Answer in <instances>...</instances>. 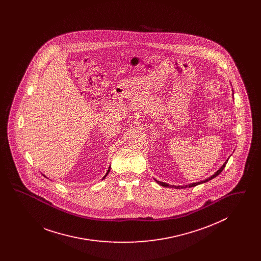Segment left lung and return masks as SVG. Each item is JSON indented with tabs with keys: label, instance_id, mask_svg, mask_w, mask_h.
Returning a JSON list of instances; mask_svg holds the SVG:
<instances>
[{
	"label": "left lung",
	"instance_id": "8db88e82",
	"mask_svg": "<svg viewBox=\"0 0 261 261\" xmlns=\"http://www.w3.org/2000/svg\"><path fill=\"white\" fill-rule=\"evenodd\" d=\"M228 162V160L226 161V162H224L223 165L215 172V173L213 174V175H211V177H208L207 179H205V180H203V181H199V182H197V183H191V184H189V185H184V186H174V185H169V184H167V183H164V182H161V181H158V180H155L154 179V181L159 184V185H161L162 187H165V188H175V189H185V188H191V187H195L198 186L199 184H202V183H205V182H208L211 179H213V178H215L216 176H218L219 174L222 172V170L224 169V167L226 166V163Z\"/></svg>",
	"mask_w": 261,
	"mask_h": 261
}]
</instances>
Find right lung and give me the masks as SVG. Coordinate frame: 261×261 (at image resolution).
<instances>
[{
    "instance_id": "obj_1",
    "label": "right lung",
    "mask_w": 261,
    "mask_h": 261,
    "mask_svg": "<svg viewBox=\"0 0 261 261\" xmlns=\"http://www.w3.org/2000/svg\"><path fill=\"white\" fill-rule=\"evenodd\" d=\"M110 170H111V167H109V170H108V171H107V173H106V175H105V176H103V178H102V179H105V178H106V177H107V175H108V174H109V172H110ZM44 176H45V175H44ZM45 177H46V176H45Z\"/></svg>"
}]
</instances>
